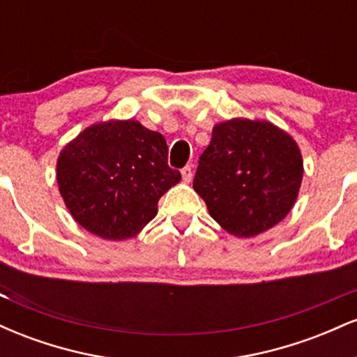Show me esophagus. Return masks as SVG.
Returning <instances> with one entry per match:
<instances>
[{"label": "esophagus", "mask_w": 357, "mask_h": 357, "mask_svg": "<svg viewBox=\"0 0 357 357\" xmlns=\"http://www.w3.org/2000/svg\"><path fill=\"white\" fill-rule=\"evenodd\" d=\"M181 176H183V181L184 183H190L192 179V167L191 166H186L181 169Z\"/></svg>", "instance_id": "34e87169"}]
</instances>
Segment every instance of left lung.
<instances>
[{
  "mask_svg": "<svg viewBox=\"0 0 357 357\" xmlns=\"http://www.w3.org/2000/svg\"><path fill=\"white\" fill-rule=\"evenodd\" d=\"M302 174L301 149L289 134L267 121L231 119L213 127L192 188L223 230L248 238L289 215Z\"/></svg>",
  "mask_w": 357,
  "mask_h": 357,
  "instance_id": "1",
  "label": "left lung"
}]
</instances>
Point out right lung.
<instances>
[{
  "label": "right lung",
  "instance_id": "add662e5",
  "mask_svg": "<svg viewBox=\"0 0 357 357\" xmlns=\"http://www.w3.org/2000/svg\"><path fill=\"white\" fill-rule=\"evenodd\" d=\"M181 181L167 166L166 139L137 121L93 124L61 149L56 183L85 230L105 240L136 236L158 213V202Z\"/></svg>",
  "mask_w": 357,
  "mask_h": 357
}]
</instances>
